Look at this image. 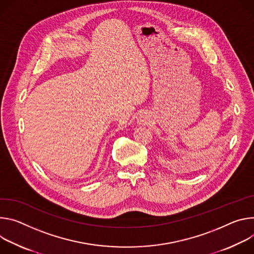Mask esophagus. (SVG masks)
Segmentation results:
<instances>
[{
  "instance_id": "1",
  "label": "esophagus",
  "mask_w": 254,
  "mask_h": 254,
  "mask_svg": "<svg viewBox=\"0 0 254 254\" xmlns=\"http://www.w3.org/2000/svg\"><path fill=\"white\" fill-rule=\"evenodd\" d=\"M140 122H141V123L143 124V123H145V120H144V119H142V120H141V119H140Z\"/></svg>"
}]
</instances>
